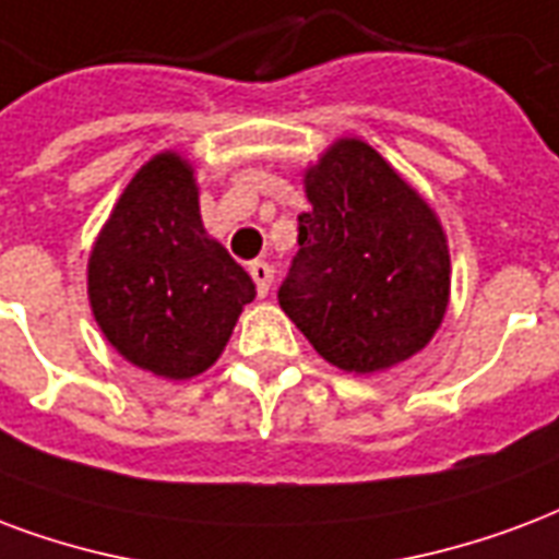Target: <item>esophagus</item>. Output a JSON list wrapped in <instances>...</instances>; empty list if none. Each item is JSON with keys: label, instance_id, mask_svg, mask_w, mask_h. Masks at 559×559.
<instances>
[{"label": "esophagus", "instance_id": "obj_1", "mask_svg": "<svg viewBox=\"0 0 559 559\" xmlns=\"http://www.w3.org/2000/svg\"><path fill=\"white\" fill-rule=\"evenodd\" d=\"M248 272H251V278H254V284H258L260 296H266L269 287H272V266L263 263V260H254V263L248 266Z\"/></svg>", "mask_w": 559, "mask_h": 559}]
</instances>
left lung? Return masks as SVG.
Segmentation results:
<instances>
[{
	"label": "left lung",
	"mask_w": 559,
	"mask_h": 559,
	"mask_svg": "<svg viewBox=\"0 0 559 559\" xmlns=\"http://www.w3.org/2000/svg\"><path fill=\"white\" fill-rule=\"evenodd\" d=\"M311 210L278 301L317 353L379 373L420 353L450 299L448 237L432 206L361 139L305 171Z\"/></svg>",
	"instance_id": "obj_1"
}]
</instances>
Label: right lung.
Segmentation results:
<instances>
[{"label": "right lung", "mask_w": 559, "mask_h": 559, "mask_svg": "<svg viewBox=\"0 0 559 559\" xmlns=\"http://www.w3.org/2000/svg\"><path fill=\"white\" fill-rule=\"evenodd\" d=\"M254 293L246 269L206 237L192 165L156 153L91 248L88 299L106 341L153 376L192 379L216 364Z\"/></svg>", "instance_id": "1"}]
</instances>
